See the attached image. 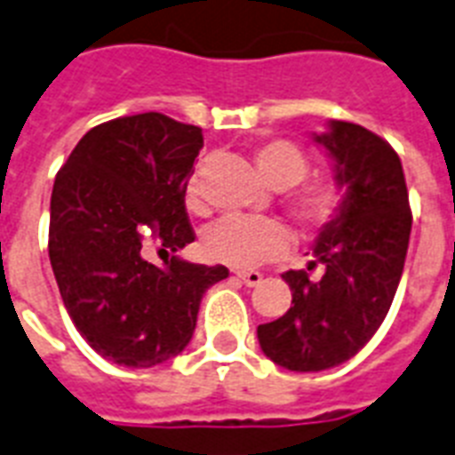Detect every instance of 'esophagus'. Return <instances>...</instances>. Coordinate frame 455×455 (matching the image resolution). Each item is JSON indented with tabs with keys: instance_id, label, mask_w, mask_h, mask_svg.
Returning a JSON list of instances; mask_svg holds the SVG:
<instances>
[{
	"instance_id": "1",
	"label": "esophagus",
	"mask_w": 455,
	"mask_h": 455,
	"mask_svg": "<svg viewBox=\"0 0 455 455\" xmlns=\"http://www.w3.org/2000/svg\"><path fill=\"white\" fill-rule=\"evenodd\" d=\"M235 278L243 281L245 285H250V288L262 283V274H259V271H235Z\"/></svg>"
}]
</instances>
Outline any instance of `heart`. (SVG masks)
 <instances>
[{"label": "heart", "instance_id": "heart-1", "mask_svg": "<svg viewBox=\"0 0 455 455\" xmlns=\"http://www.w3.org/2000/svg\"><path fill=\"white\" fill-rule=\"evenodd\" d=\"M255 163L267 184L278 188L285 214L302 231L314 234L328 227L347 203V184L338 174H309V156L291 139H269L257 146ZM186 207L193 214L205 212L200 167L186 181ZM292 248L291 231L269 217H224L207 228L203 250L207 259L234 269H252L274 262Z\"/></svg>", "mask_w": 455, "mask_h": 455}]
</instances>
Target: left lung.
Segmentation results:
<instances>
[{
  "label": "left lung",
  "instance_id": "obj_1",
  "mask_svg": "<svg viewBox=\"0 0 455 455\" xmlns=\"http://www.w3.org/2000/svg\"><path fill=\"white\" fill-rule=\"evenodd\" d=\"M314 139L345 179L347 203L323 227L307 267L321 264L323 276L285 271L292 307L257 328L262 352L298 373L339 366L373 338L402 281L413 224L402 160L385 139L342 120Z\"/></svg>",
  "mask_w": 455,
  "mask_h": 455
}]
</instances>
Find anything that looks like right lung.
Instances as JSON below:
<instances>
[{
	"mask_svg": "<svg viewBox=\"0 0 455 455\" xmlns=\"http://www.w3.org/2000/svg\"><path fill=\"white\" fill-rule=\"evenodd\" d=\"M200 148V127L139 113L89 130L56 174L53 276L75 328L117 366L177 356L205 291L228 276L221 264L177 257L196 241L184 191ZM151 249L165 257L163 267L148 262Z\"/></svg>",
	"mask_w": 455,
	"mask_h": 455,
	"instance_id": "obj_1",
	"label": "right lung"
}]
</instances>
